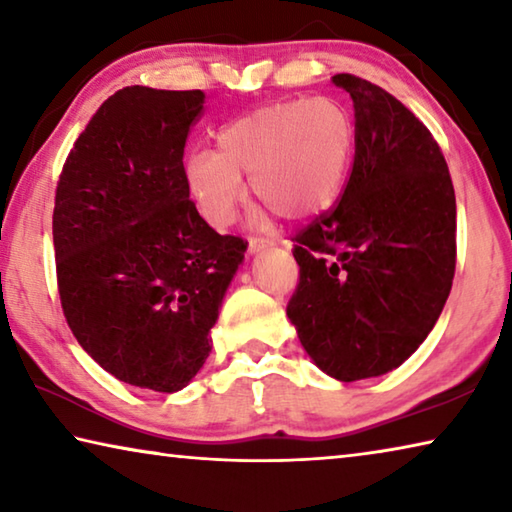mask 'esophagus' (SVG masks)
Listing matches in <instances>:
<instances>
[{
  "instance_id": "esophagus-1",
  "label": "esophagus",
  "mask_w": 512,
  "mask_h": 512,
  "mask_svg": "<svg viewBox=\"0 0 512 512\" xmlns=\"http://www.w3.org/2000/svg\"><path fill=\"white\" fill-rule=\"evenodd\" d=\"M275 246L273 239H264V237H248V253H259V250H266Z\"/></svg>"
}]
</instances>
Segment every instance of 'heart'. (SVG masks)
<instances>
[{
  "mask_svg": "<svg viewBox=\"0 0 512 512\" xmlns=\"http://www.w3.org/2000/svg\"><path fill=\"white\" fill-rule=\"evenodd\" d=\"M354 121L334 99H289L255 108L216 133V153L194 151L185 180L198 210L228 228L253 196L284 216L305 219L334 201L354 153Z\"/></svg>",
  "mask_w": 512,
  "mask_h": 512,
  "instance_id": "obj_1",
  "label": "heart"
}]
</instances>
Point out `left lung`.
<instances>
[{
  "mask_svg": "<svg viewBox=\"0 0 512 512\" xmlns=\"http://www.w3.org/2000/svg\"><path fill=\"white\" fill-rule=\"evenodd\" d=\"M354 103V164L341 201L296 235L287 316L316 366L379 377L427 339L452 291L456 196L427 126L379 85L332 76Z\"/></svg>",
  "mask_w": 512,
  "mask_h": 512,
  "instance_id": "1",
  "label": "left lung"
}]
</instances>
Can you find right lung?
<instances>
[{
  "label": "right lung",
  "mask_w": 512,
  "mask_h": 512,
  "mask_svg": "<svg viewBox=\"0 0 512 512\" xmlns=\"http://www.w3.org/2000/svg\"><path fill=\"white\" fill-rule=\"evenodd\" d=\"M201 90L131 85L69 151L54 207L67 325L119 381L176 393L210 357V332L244 239L219 235L189 201L185 142Z\"/></svg>",
  "instance_id": "obj_1"
}]
</instances>
